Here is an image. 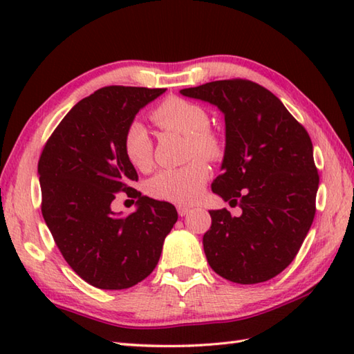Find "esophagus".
<instances>
[{
  "mask_svg": "<svg viewBox=\"0 0 354 354\" xmlns=\"http://www.w3.org/2000/svg\"><path fill=\"white\" fill-rule=\"evenodd\" d=\"M190 212H192V208H189V207H184V205H179V207H178V214L181 216V217L187 216Z\"/></svg>",
  "mask_w": 354,
  "mask_h": 354,
  "instance_id": "1",
  "label": "esophagus"
}]
</instances>
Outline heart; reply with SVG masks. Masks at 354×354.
<instances>
[{
    "label": "heart",
    "instance_id": "1",
    "mask_svg": "<svg viewBox=\"0 0 354 354\" xmlns=\"http://www.w3.org/2000/svg\"><path fill=\"white\" fill-rule=\"evenodd\" d=\"M153 122L165 131L176 132L189 138V155L216 158L221 152L219 141L209 129V117L207 112L194 103L178 97L164 100L152 112ZM124 155L135 169L146 170L152 164V140L146 126L133 122L124 132L123 138ZM208 178V167L204 161L194 160L183 167L165 169L158 171L147 184L152 196L176 202V204H192L201 194L202 185Z\"/></svg>",
    "mask_w": 354,
    "mask_h": 354
}]
</instances>
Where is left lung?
Returning a JSON list of instances; mask_svg holds the SVG:
<instances>
[{
  "label": "left lung",
  "mask_w": 354,
  "mask_h": 354,
  "mask_svg": "<svg viewBox=\"0 0 354 354\" xmlns=\"http://www.w3.org/2000/svg\"><path fill=\"white\" fill-rule=\"evenodd\" d=\"M225 117L222 175L212 190L231 207L212 209L202 243L209 266L232 283L268 281L295 259L315 217L319 184L309 133L281 100L251 80L181 89Z\"/></svg>",
  "instance_id": "left-lung-1"
}]
</instances>
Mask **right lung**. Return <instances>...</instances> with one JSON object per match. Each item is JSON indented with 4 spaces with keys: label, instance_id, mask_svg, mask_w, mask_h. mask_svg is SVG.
Masks as SVG:
<instances>
[{
    "label": "right lung",
    "instance_id": "obj_1",
    "mask_svg": "<svg viewBox=\"0 0 354 354\" xmlns=\"http://www.w3.org/2000/svg\"><path fill=\"white\" fill-rule=\"evenodd\" d=\"M162 93L164 88L97 89L64 117L37 162L44 221L66 263L94 288L120 290L145 280L178 221L169 202L132 189L138 175L123 149L127 126ZM123 191L138 199L129 216L110 208Z\"/></svg>",
    "mask_w": 354,
    "mask_h": 354
}]
</instances>
